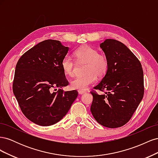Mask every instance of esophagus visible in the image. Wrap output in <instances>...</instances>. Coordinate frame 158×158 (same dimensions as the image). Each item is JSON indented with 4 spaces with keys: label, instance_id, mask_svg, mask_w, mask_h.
<instances>
[{
    "label": "esophagus",
    "instance_id": "1",
    "mask_svg": "<svg viewBox=\"0 0 158 158\" xmlns=\"http://www.w3.org/2000/svg\"><path fill=\"white\" fill-rule=\"evenodd\" d=\"M78 94H79L80 95H81V94H85V91H82V90H78Z\"/></svg>",
    "mask_w": 158,
    "mask_h": 158
}]
</instances>
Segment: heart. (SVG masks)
<instances>
[{
  "mask_svg": "<svg viewBox=\"0 0 158 158\" xmlns=\"http://www.w3.org/2000/svg\"><path fill=\"white\" fill-rule=\"evenodd\" d=\"M74 55L76 60L85 63L84 73L82 76H78L70 82V87L74 89H86L89 85L94 84L98 77H103L106 74L109 67L107 56L99 54L98 50L90 46H83L76 49ZM61 67L65 74L73 76L74 74V63L70 56H65L61 63Z\"/></svg>",
  "mask_w": 158,
  "mask_h": 158,
  "instance_id": "heart-1",
  "label": "heart"
}]
</instances>
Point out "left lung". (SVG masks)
Returning <instances> with one entry per match:
<instances>
[{
  "label": "left lung",
  "instance_id": "8db88e82",
  "mask_svg": "<svg viewBox=\"0 0 158 158\" xmlns=\"http://www.w3.org/2000/svg\"><path fill=\"white\" fill-rule=\"evenodd\" d=\"M109 62L107 73L92 92L91 112L98 123L107 128L125 125L144 95V74L140 62L123 43L107 39L100 44Z\"/></svg>",
  "mask_w": 158,
  "mask_h": 158
}]
</instances>
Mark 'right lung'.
Here are the masks:
<instances>
[{
  "label": "right lung",
  "mask_w": 158,
  "mask_h": 158,
  "mask_svg": "<svg viewBox=\"0 0 158 158\" xmlns=\"http://www.w3.org/2000/svg\"><path fill=\"white\" fill-rule=\"evenodd\" d=\"M69 50L60 41L47 40L33 47L18 61L13 92L23 114L38 125L58 123L78 96L76 90L52 92L69 84L61 67Z\"/></svg>",
  "instance_id": "add662e5"
}]
</instances>
